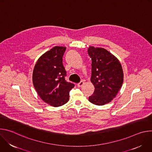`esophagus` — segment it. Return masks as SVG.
I'll use <instances>...</instances> for the list:
<instances>
[{
	"mask_svg": "<svg viewBox=\"0 0 152 152\" xmlns=\"http://www.w3.org/2000/svg\"><path fill=\"white\" fill-rule=\"evenodd\" d=\"M83 84H84L83 81H80L79 83H77V86H78V87H80V86H82Z\"/></svg>",
	"mask_w": 152,
	"mask_h": 152,
	"instance_id": "1",
	"label": "esophagus"
}]
</instances>
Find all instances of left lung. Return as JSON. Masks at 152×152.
Here are the masks:
<instances>
[{"label":"left lung","instance_id":"8db88e82","mask_svg":"<svg viewBox=\"0 0 152 152\" xmlns=\"http://www.w3.org/2000/svg\"><path fill=\"white\" fill-rule=\"evenodd\" d=\"M88 53L92 60L91 82L95 90L89 101L96 105L110 102L123 82V72L118 59L103 48L90 46Z\"/></svg>","mask_w":152,"mask_h":152}]
</instances>
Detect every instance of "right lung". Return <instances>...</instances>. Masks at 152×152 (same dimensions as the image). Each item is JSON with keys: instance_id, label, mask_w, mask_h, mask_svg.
Wrapping results in <instances>:
<instances>
[{"instance_id": "obj_1", "label": "right lung", "mask_w": 152, "mask_h": 152, "mask_svg": "<svg viewBox=\"0 0 152 152\" xmlns=\"http://www.w3.org/2000/svg\"><path fill=\"white\" fill-rule=\"evenodd\" d=\"M66 48L55 46L43 54L34 67L32 81L41 99L54 107L66 104L69 100V92L75 85L67 82V72L62 64V56Z\"/></svg>"}]
</instances>
